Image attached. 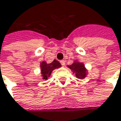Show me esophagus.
I'll list each match as a JSON object with an SVG mask.
<instances>
[{
	"label": "esophagus",
	"instance_id": "1",
	"mask_svg": "<svg viewBox=\"0 0 121 121\" xmlns=\"http://www.w3.org/2000/svg\"><path fill=\"white\" fill-rule=\"evenodd\" d=\"M60 63H61V66H65V64H66V63H65V61L64 60L60 61Z\"/></svg>",
	"mask_w": 121,
	"mask_h": 121
}]
</instances>
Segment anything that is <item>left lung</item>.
I'll return each instance as SVG.
<instances>
[{"label": "left lung", "instance_id": "8db88e82", "mask_svg": "<svg viewBox=\"0 0 121 121\" xmlns=\"http://www.w3.org/2000/svg\"><path fill=\"white\" fill-rule=\"evenodd\" d=\"M75 74V77L78 79L82 80L88 75V70L86 69L84 63L80 62L78 60H74L71 65L67 66Z\"/></svg>", "mask_w": 121, "mask_h": 121}]
</instances>
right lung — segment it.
I'll return each mask as SVG.
<instances>
[{"instance_id": "add662e5", "label": "right lung", "mask_w": 121, "mask_h": 121, "mask_svg": "<svg viewBox=\"0 0 121 121\" xmlns=\"http://www.w3.org/2000/svg\"><path fill=\"white\" fill-rule=\"evenodd\" d=\"M61 66V64L57 60H55L51 63H47L46 61H43L40 63L41 68V78L43 80H48V78L50 77L51 73L53 70L60 68Z\"/></svg>"}]
</instances>
